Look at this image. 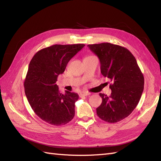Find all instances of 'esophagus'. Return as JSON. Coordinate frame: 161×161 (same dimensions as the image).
Returning <instances> with one entry per match:
<instances>
[{
  "instance_id": "1",
  "label": "esophagus",
  "mask_w": 161,
  "mask_h": 161,
  "mask_svg": "<svg viewBox=\"0 0 161 161\" xmlns=\"http://www.w3.org/2000/svg\"><path fill=\"white\" fill-rule=\"evenodd\" d=\"M90 93L89 92H82L81 93H80V96L82 97V96H87V95H89Z\"/></svg>"
}]
</instances>
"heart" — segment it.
I'll list each match as a JSON object with an SVG mask.
<instances>
[{
	"instance_id": "1",
	"label": "heart",
	"mask_w": 161,
	"mask_h": 161,
	"mask_svg": "<svg viewBox=\"0 0 161 161\" xmlns=\"http://www.w3.org/2000/svg\"><path fill=\"white\" fill-rule=\"evenodd\" d=\"M88 57H89V56H88Z\"/></svg>"
}]
</instances>
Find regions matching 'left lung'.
Listing matches in <instances>:
<instances>
[{"label": "left lung", "instance_id": "8db88e82", "mask_svg": "<svg viewBox=\"0 0 161 161\" xmlns=\"http://www.w3.org/2000/svg\"><path fill=\"white\" fill-rule=\"evenodd\" d=\"M99 58L101 72L113 82L110 96L99 93L102 103L97 108L99 118L116 123L127 118L139 103L144 79L135 57L128 49L110 43L87 46Z\"/></svg>", "mask_w": 161, "mask_h": 161}]
</instances>
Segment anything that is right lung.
Instances as JSON below:
<instances>
[{"label": "right lung", "instance_id": "1", "mask_svg": "<svg viewBox=\"0 0 161 161\" xmlns=\"http://www.w3.org/2000/svg\"><path fill=\"white\" fill-rule=\"evenodd\" d=\"M85 46L53 45L38 51L30 63L24 82L25 95L36 114L49 124L62 125L74 118L79 95L61 93L56 82L70 60Z\"/></svg>", "mask_w": 161, "mask_h": 161}]
</instances>
